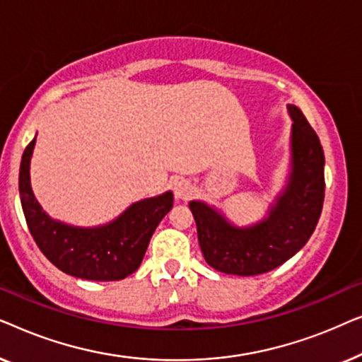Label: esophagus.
I'll return each mask as SVG.
<instances>
[{
  "label": "esophagus",
  "mask_w": 362,
  "mask_h": 362,
  "mask_svg": "<svg viewBox=\"0 0 362 362\" xmlns=\"http://www.w3.org/2000/svg\"><path fill=\"white\" fill-rule=\"evenodd\" d=\"M192 192H194V187L187 180H177L175 182V194L177 199L187 201L192 196Z\"/></svg>",
  "instance_id": "1"
}]
</instances>
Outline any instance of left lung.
<instances>
[{
	"instance_id": "left-lung-1",
	"label": "left lung",
	"mask_w": 362,
	"mask_h": 362,
	"mask_svg": "<svg viewBox=\"0 0 362 362\" xmlns=\"http://www.w3.org/2000/svg\"><path fill=\"white\" fill-rule=\"evenodd\" d=\"M288 112L293 171L269 219L235 229L211 207L189 202L202 255L212 269L242 276L267 274L291 259L315 232L325 201V153L303 112L295 105Z\"/></svg>"
}]
</instances>
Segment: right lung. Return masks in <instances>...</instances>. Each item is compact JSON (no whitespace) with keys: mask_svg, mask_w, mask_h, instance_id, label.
I'll use <instances>...</instances> for the list:
<instances>
[{"mask_svg":"<svg viewBox=\"0 0 362 362\" xmlns=\"http://www.w3.org/2000/svg\"><path fill=\"white\" fill-rule=\"evenodd\" d=\"M34 138L19 166V196L29 232L52 265L77 279L113 281L140 267L153 232L173 207V194L136 202L112 224L81 229L52 221L37 204L29 182V160Z\"/></svg>","mask_w":362,"mask_h":362,"instance_id":"1","label":"right lung"}]
</instances>
